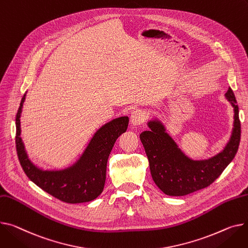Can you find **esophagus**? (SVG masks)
Returning a JSON list of instances; mask_svg holds the SVG:
<instances>
[{
  "label": "esophagus",
  "instance_id": "34e87169",
  "mask_svg": "<svg viewBox=\"0 0 248 248\" xmlns=\"http://www.w3.org/2000/svg\"><path fill=\"white\" fill-rule=\"evenodd\" d=\"M144 120H145L144 112L140 109H136L130 114V123H131V125L134 126L140 125L141 124L144 123Z\"/></svg>",
  "mask_w": 248,
  "mask_h": 248
}]
</instances>
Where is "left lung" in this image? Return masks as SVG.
Listing matches in <instances>:
<instances>
[{
  "instance_id": "left-lung-1",
  "label": "left lung",
  "mask_w": 248,
  "mask_h": 248,
  "mask_svg": "<svg viewBox=\"0 0 248 248\" xmlns=\"http://www.w3.org/2000/svg\"><path fill=\"white\" fill-rule=\"evenodd\" d=\"M226 100L234 109L232 137L224 150L208 159L193 160L181 152L158 120L147 123L150 130L140 138L145 150L155 184L166 194L183 196L207 187L234 158L240 142L238 106L232 90L228 88Z\"/></svg>"
}]
</instances>
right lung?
Returning a JSON list of instances; mask_svg holds the SVG:
<instances>
[{
    "mask_svg": "<svg viewBox=\"0 0 248 248\" xmlns=\"http://www.w3.org/2000/svg\"><path fill=\"white\" fill-rule=\"evenodd\" d=\"M26 94L16 115V147L27 176L43 190L68 203L92 202L105 186L107 163L112 146L127 128L128 117H121L106 124L93 135L84 154L73 166L61 170H44L32 163L21 139V113Z\"/></svg>",
    "mask_w": 248,
    "mask_h": 248,
    "instance_id": "obj_1",
    "label": "right lung"
}]
</instances>
